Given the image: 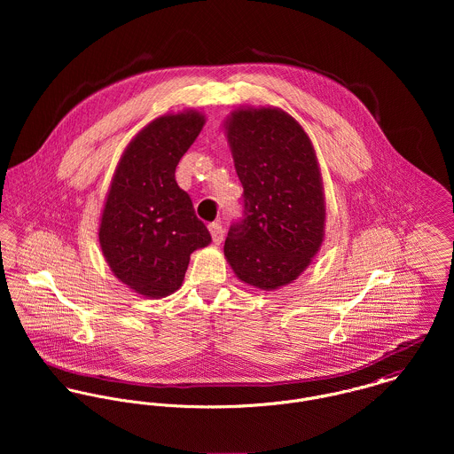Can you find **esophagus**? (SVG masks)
<instances>
[{
  "instance_id": "34e87169",
  "label": "esophagus",
  "mask_w": 454,
  "mask_h": 454,
  "mask_svg": "<svg viewBox=\"0 0 454 454\" xmlns=\"http://www.w3.org/2000/svg\"><path fill=\"white\" fill-rule=\"evenodd\" d=\"M209 232H211V238H213V243L215 245H220L223 241V227L218 223V222H213L209 223Z\"/></svg>"
}]
</instances>
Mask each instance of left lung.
I'll list each match as a JSON object with an SVG mask.
<instances>
[{"label":"left lung","instance_id":"1","mask_svg":"<svg viewBox=\"0 0 454 454\" xmlns=\"http://www.w3.org/2000/svg\"><path fill=\"white\" fill-rule=\"evenodd\" d=\"M243 216L225 239L236 276L260 290L294 281L324 241L322 176L311 139L276 108H245L227 121Z\"/></svg>","mask_w":454,"mask_h":454}]
</instances>
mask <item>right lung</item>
Returning <instances> with one entry per match:
<instances>
[{
  "mask_svg": "<svg viewBox=\"0 0 454 454\" xmlns=\"http://www.w3.org/2000/svg\"><path fill=\"white\" fill-rule=\"evenodd\" d=\"M202 126L197 112L159 117L130 141L117 166L99 243L115 276L139 295L160 299L176 292L191 254L211 241L175 178Z\"/></svg>",
  "mask_w": 454,
  "mask_h": 454,
  "instance_id": "1",
  "label": "right lung"
}]
</instances>
